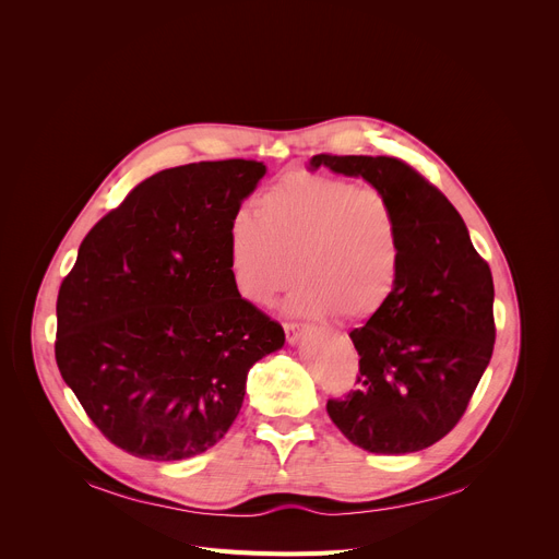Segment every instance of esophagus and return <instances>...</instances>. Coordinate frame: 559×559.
Wrapping results in <instances>:
<instances>
[{
  "label": "esophagus",
  "mask_w": 559,
  "mask_h": 559,
  "mask_svg": "<svg viewBox=\"0 0 559 559\" xmlns=\"http://www.w3.org/2000/svg\"><path fill=\"white\" fill-rule=\"evenodd\" d=\"M283 329H285V337H287L289 344H297V342H299V337H301V326L297 324V321H285Z\"/></svg>",
  "instance_id": "esophagus-1"
}]
</instances>
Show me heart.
Masks as SVG:
<instances>
[{"instance_id":"1","label":"heart","mask_w":559,"mask_h":559,"mask_svg":"<svg viewBox=\"0 0 559 559\" xmlns=\"http://www.w3.org/2000/svg\"><path fill=\"white\" fill-rule=\"evenodd\" d=\"M228 267L240 295L270 306L295 276L289 310L365 321L401 278L403 238L392 199L326 174H289L228 226Z\"/></svg>"}]
</instances>
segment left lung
Segmentation results:
<instances>
[{
	"label": "left lung",
	"mask_w": 559,
	"mask_h": 559,
	"mask_svg": "<svg viewBox=\"0 0 559 559\" xmlns=\"http://www.w3.org/2000/svg\"><path fill=\"white\" fill-rule=\"evenodd\" d=\"M312 169L362 176L399 213L403 255L394 297L348 335L360 356L358 388L329 399L333 424L369 453L432 447L462 419L489 365L493 281L453 203L392 156L317 154Z\"/></svg>",
	"instance_id": "left-lung-1"
}]
</instances>
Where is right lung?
<instances>
[{
    "label": "right lung",
    "instance_id": "1",
    "mask_svg": "<svg viewBox=\"0 0 559 559\" xmlns=\"http://www.w3.org/2000/svg\"><path fill=\"white\" fill-rule=\"evenodd\" d=\"M264 171L245 158L163 169L83 238L58 289L56 365L117 449L158 462L209 451L249 369L285 344L228 267V226Z\"/></svg>",
    "mask_w": 559,
    "mask_h": 559
}]
</instances>
